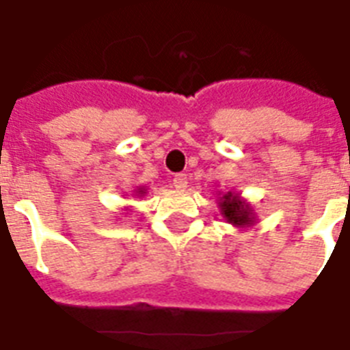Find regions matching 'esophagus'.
Here are the masks:
<instances>
[{"label": "esophagus", "mask_w": 350, "mask_h": 350, "mask_svg": "<svg viewBox=\"0 0 350 350\" xmlns=\"http://www.w3.org/2000/svg\"><path fill=\"white\" fill-rule=\"evenodd\" d=\"M188 186V175L186 173H178L173 177V188L175 189H184Z\"/></svg>", "instance_id": "1"}]
</instances>
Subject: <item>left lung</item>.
<instances>
[{"instance_id": "1", "label": "left lung", "mask_w": 350, "mask_h": 350, "mask_svg": "<svg viewBox=\"0 0 350 350\" xmlns=\"http://www.w3.org/2000/svg\"><path fill=\"white\" fill-rule=\"evenodd\" d=\"M219 208H221V213L226 219V223L234 224V226L245 228V226H252L256 223L254 210L246 200L241 199L239 193H232V191L224 193L219 199Z\"/></svg>"}]
</instances>
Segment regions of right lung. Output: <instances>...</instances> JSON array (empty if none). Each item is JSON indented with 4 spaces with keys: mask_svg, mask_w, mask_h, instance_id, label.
<instances>
[{
    "mask_svg": "<svg viewBox=\"0 0 350 350\" xmlns=\"http://www.w3.org/2000/svg\"><path fill=\"white\" fill-rule=\"evenodd\" d=\"M135 193L140 195V197H142V195L146 193V188H137V191H135Z\"/></svg>",
    "mask_w": 350,
    "mask_h": 350,
    "instance_id": "add662e5",
    "label": "right lung"
}]
</instances>
